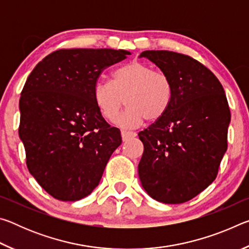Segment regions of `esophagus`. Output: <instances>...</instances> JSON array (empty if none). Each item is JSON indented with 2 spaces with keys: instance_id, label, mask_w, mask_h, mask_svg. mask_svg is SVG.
I'll list each match as a JSON object with an SVG mask.
<instances>
[{
  "instance_id": "obj_1",
  "label": "esophagus",
  "mask_w": 249,
  "mask_h": 249,
  "mask_svg": "<svg viewBox=\"0 0 249 249\" xmlns=\"http://www.w3.org/2000/svg\"><path fill=\"white\" fill-rule=\"evenodd\" d=\"M121 135H122V140H123V141L125 142V141L130 140V138L136 137L137 134L135 133V132H127V130H122Z\"/></svg>"
}]
</instances>
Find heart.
Returning a JSON list of instances; mask_svg holds the SVG:
<instances>
[{
	"instance_id": "obj_1",
	"label": "heart",
	"mask_w": 249,
	"mask_h": 249,
	"mask_svg": "<svg viewBox=\"0 0 249 249\" xmlns=\"http://www.w3.org/2000/svg\"><path fill=\"white\" fill-rule=\"evenodd\" d=\"M93 98L101 114L108 121L116 119L124 99L127 107L117 117L116 124L134 128L145 120L156 122L166 114L174 98V87L165 72L134 60L116 69L112 82L99 79L93 87Z\"/></svg>"
}]
</instances>
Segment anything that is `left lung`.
I'll return each instance as SVG.
<instances>
[{
    "instance_id": "obj_1",
    "label": "left lung",
    "mask_w": 249,
    "mask_h": 249,
    "mask_svg": "<svg viewBox=\"0 0 249 249\" xmlns=\"http://www.w3.org/2000/svg\"><path fill=\"white\" fill-rule=\"evenodd\" d=\"M169 75L170 107L138 133V175L145 191L167 204L193 199L215 180L227 149L231 111L221 82L196 59L168 50L141 53Z\"/></svg>"
}]
</instances>
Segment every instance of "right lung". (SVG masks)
Instances as JSON below:
<instances>
[{"label":"right lung","mask_w":249,"mask_h":249,"mask_svg":"<svg viewBox=\"0 0 249 249\" xmlns=\"http://www.w3.org/2000/svg\"><path fill=\"white\" fill-rule=\"evenodd\" d=\"M127 54L122 49H59L28 75L18 134L29 172L54 199L89 196L121 145L120 129L101 114L93 87L104 69Z\"/></svg>","instance_id":"1"}]
</instances>
